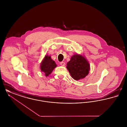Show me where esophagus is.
Here are the masks:
<instances>
[{"mask_svg":"<svg viewBox=\"0 0 127 127\" xmlns=\"http://www.w3.org/2000/svg\"><path fill=\"white\" fill-rule=\"evenodd\" d=\"M60 64H61V66H65V63L64 62H61L60 63Z\"/></svg>","mask_w":127,"mask_h":127,"instance_id":"esophagus-1","label":"esophagus"}]
</instances>
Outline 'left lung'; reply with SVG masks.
I'll list each match as a JSON object with an SVG mask.
<instances>
[{
    "label": "left lung",
    "mask_w": 127,
    "mask_h": 127,
    "mask_svg": "<svg viewBox=\"0 0 127 127\" xmlns=\"http://www.w3.org/2000/svg\"><path fill=\"white\" fill-rule=\"evenodd\" d=\"M66 67L71 77L76 80L85 78L89 73L90 65L83 55L75 54L66 64Z\"/></svg>",
    "instance_id": "1"
}]
</instances>
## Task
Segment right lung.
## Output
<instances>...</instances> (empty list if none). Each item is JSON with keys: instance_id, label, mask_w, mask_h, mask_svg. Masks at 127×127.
Listing matches in <instances>:
<instances>
[{"instance_id": "obj_1", "label": "right lung", "mask_w": 127, "mask_h": 127, "mask_svg": "<svg viewBox=\"0 0 127 127\" xmlns=\"http://www.w3.org/2000/svg\"><path fill=\"white\" fill-rule=\"evenodd\" d=\"M57 66L56 63L51 59V56L46 55L40 64V68L41 71L45 74L46 77H48Z\"/></svg>"}]
</instances>
